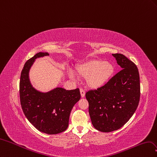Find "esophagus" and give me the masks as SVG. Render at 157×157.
<instances>
[{
  "label": "esophagus",
  "instance_id": "34e87169",
  "mask_svg": "<svg viewBox=\"0 0 157 157\" xmlns=\"http://www.w3.org/2000/svg\"><path fill=\"white\" fill-rule=\"evenodd\" d=\"M80 93H81V97L82 98L85 97V93L84 91V90L83 89H80Z\"/></svg>",
  "mask_w": 157,
  "mask_h": 157
}]
</instances>
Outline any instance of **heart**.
I'll return each mask as SVG.
<instances>
[{"mask_svg":"<svg viewBox=\"0 0 157 157\" xmlns=\"http://www.w3.org/2000/svg\"><path fill=\"white\" fill-rule=\"evenodd\" d=\"M75 70L79 77L86 78V83L89 88L96 89L109 82L115 74V68L111 62L93 59L76 65ZM68 74L70 78L75 79L72 70H68Z\"/></svg>","mask_w":157,"mask_h":157,"instance_id":"1","label":"heart"}]
</instances>
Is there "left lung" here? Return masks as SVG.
I'll use <instances>...</instances> for the list:
<instances>
[{"label":"left lung","instance_id":"obj_1","mask_svg":"<svg viewBox=\"0 0 157 157\" xmlns=\"http://www.w3.org/2000/svg\"><path fill=\"white\" fill-rule=\"evenodd\" d=\"M112 55L122 70L104 87L85 94L92 124L103 132L117 130L127 123L137 109L140 97L137 67L123 54Z\"/></svg>","mask_w":157,"mask_h":157}]
</instances>
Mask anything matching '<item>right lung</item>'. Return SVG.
I'll return each mask as SVG.
<instances>
[{
  "label": "right lung",
  "mask_w": 157,
  "mask_h": 157,
  "mask_svg": "<svg viewBox=\"0 0 157 157\" xmlns=\"http://www.w3.org/2000/svg\"><path fill=\"white\" fill-rule=\"evenodd\" d=\"M49 55L39 52L25 63L20 78L19 96L23 113L29 122L40 132L57 134L67 129L70 112L81 94L79 89L68 90L56 87L42 92L33 87L30 70L36 59Z\"/></svg>",
  "instance_id": "1"
}]
</instances>
